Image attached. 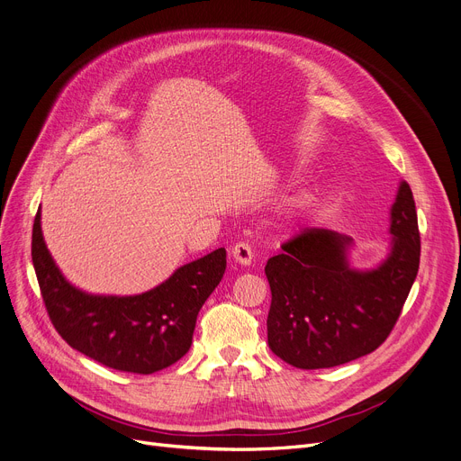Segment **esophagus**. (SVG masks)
Returning a JSON list of instances; mask_svg holds the SVG:
<instances>
[{"label": "esophagus", "mask_w": 461, "mask_h": 461, "mask_svg": "<svg viewBox=\"0 0 461 461\" xmlns=\"http://www.w3.org/2000/svg\"><path fill=\"white\" fill-rule=\"evenodd\" d=\"M231 256L235 262H239L241 266H250L252 262V249L249 243H237L233 249H231Z\"/></svg>", "instance_id": "esophagus-1"}]
</instances>
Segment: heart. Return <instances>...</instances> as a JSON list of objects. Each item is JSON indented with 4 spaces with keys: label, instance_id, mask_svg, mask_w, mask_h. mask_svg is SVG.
<instances>
[{
    "label": "heart",
    "instance_id": "obj_1",
    "mask_svg": "<svg viewBox=\"0 0 461 461\" xmlns=\"http://www.w3.org/2000/svg\"><path fill=\"white\" fill-rule=\"evenodd\" d=\"M299 207H302V205H294V209H292V211H299Z\"/></svg>",
    "mask_w": 461,
    "mask_h": 461
}]
</instances>
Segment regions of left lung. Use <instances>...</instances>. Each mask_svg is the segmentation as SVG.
I'll list each match as a JSON object with an SVG mask.
<instances>
[{"label": "left lung", "instance_id": "left-lung-1", "mask_svg": "<svg viewBox=\"0 0 461 461\" xmlns=\"http://www.w3.org/2000/svg\"><path fill=\"white\" fill-rule=\"evenodd\" d=\"M388 258L369 271L348 264L352 239L311 228L269 258V348L299 369L343 366L386 341L420 266V231L411 186L399 185L390 211Z\"/></svg>", "mask_w": 461, "mask_h": 461}]
</instances>
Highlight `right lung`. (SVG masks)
I'll list each match as a JSON object with an SVG mask.
<instances>
[{
	"label": "right lung",
	"mask_w": 461,
	"mask_h": 461,
	"mask_svg": "<svg viewBox=\"0 0 461 461\" xmlns=\"http://www.w3.org/2000/svg\"><path fill=\"white\" fill-rule=\"evenodd\" d=\"M32 262L50 322L71 348L116 371L150 375L190 350L197 312L224 276L226 250L178 267L145 294L92 295L71 286L56 267L37 211Z\"/></svg>",
	"instance_id": "right-lung-1"
}]
</instances>
